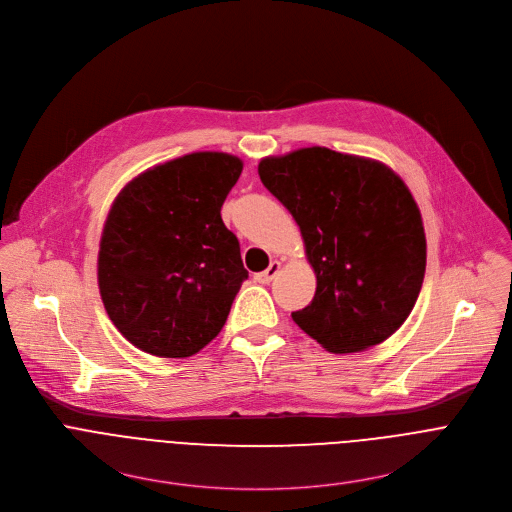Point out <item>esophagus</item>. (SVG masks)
<instances>
[{
  "instance_id": "1",
  "label": "esophagus",
  "mask_w": 512,
  "mask_h": 512,
  "mask_svg": "<svg viewBox=\"0 0 512 512\" xmlns=\"http://www.w3.org/2000/svg\"><path fill=\"white\" fill-rule=\"evenodd\" d=\"M279 269H281V263H279V261H271L265 271L255 273V279H257L259 283H269V281L279 273Z\"/></svg>"
}]
</instances>
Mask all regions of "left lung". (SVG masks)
Here are the masks:
<instances>
[{"instance_id":"obj_1","label":"left lung","mask_w":512,"mask_h":512,"mask_svg":"<svg viewBox=\"0 0 512 512\" xmlns=\"http://www.w3.org/2000/svg\"><path fill=\"white\" fill-rule=\"evenodd\" d=\"M259 178L296 218L316 273L294 322L336 354L397 332L425 275L423 221L405 182L377 160L318 145L263 158Z\"/></svg>"}]
</instances>
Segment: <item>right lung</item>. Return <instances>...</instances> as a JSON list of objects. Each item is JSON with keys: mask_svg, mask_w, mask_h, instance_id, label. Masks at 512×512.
Listing matches in <instances>:
<instances>
[{"mask_svg": "<svg viewBox=\"0 0 512 512\" xmlns=\"http://www.w3.org/2000/svg\"><path fill=\"white\" fill-rule=\"evenodd\" d=\"M241 172L237 156L194 152L141 172L115 198L99 245V291L139 350L184 358L223 330L249 277L221 218Z\"/></svg>", "mask_w": 512, "mask_h": 512, "instance_id": "add662e5", "label": "right lung"}]
</instances>
